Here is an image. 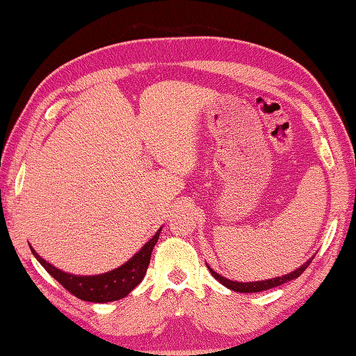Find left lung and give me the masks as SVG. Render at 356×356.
I'll return each mask as SVG.
<instances>
[{
    "label": "left lung",
    "instance_id": "obj_1",
    "mask_svg": "<svg viewBox=\"0 0 356 356\" xmlns=\"http://www.w3.org/2000/svg\"><path fill=\"white\" fill-rule=\"evenodd\" d=\"M312 259H314V257H312ZM312 259L307 260V261L303 264V266H300L298 269H295L293 272H291V274H286V275H283V277H277V278H272V280H264V282H251V283L231 282V280L225 278V277H222V275H218L217 272H214L213 269H211V268L208 266V264H207V266H208V269L211 270V274H213V277H214L216 280H218V282H220L223 286L228 287V289L236 291V292H251V293H252V292L268 291V289H272V287L282 286V284H284V283H287V282H291V280H293V278H298V277L306 270V268L309 266V264H311Z\"/></svg>",
    "mask_w": 356,
    "mask_h": 356
}]
</instances>
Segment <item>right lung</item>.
<instances>
[{
    "label": "right lung",
    "mask_w": 356,
    "mask_h": 356,
    "mask_svg": "<svg viewBox=\"0 0 356 356\" xmlns=\"http://www.w3.org/2000/svg\"><path fill=\"white\" fill-rule=\"evenodd\" d=\"M162 229H159L153 238L148 240L140 251L136 254L131 260H128L122 266L110 270L107 274L92 275V277H81L72 275L67 272L59 270L58 268L51 266L50 263L42 260L40 255L32 249V254L36 257L44 269L61 284L65 291L73 293L79 300L90 301V303H108V301H116L127 297L136 286H138L142 278L147 274V268L149 264L151 252H153L154 245L159 240V234Z\"/></svg>",
    "instance_id": "right-lung-1"
}]
</instances>
